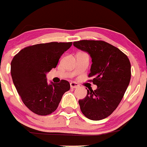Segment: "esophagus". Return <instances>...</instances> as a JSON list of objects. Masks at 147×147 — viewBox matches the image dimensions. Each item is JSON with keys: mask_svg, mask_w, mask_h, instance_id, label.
Instances as JSON below:
<instances>
[{"mask_svg": "<svg viewBox=\"0 0 147 147\" xmlns=\"http://www.w3.org/2000/svg\"><path fill=\"white\" fill-rule=\"evenodd\" d=\"M70 86L71 88H78V86H79V85L76 82H71Z\"/></svg>", "mask_w": 147, "mask_h": 147, "instance_id": "1", "label": "esophagus"}]
</instances>
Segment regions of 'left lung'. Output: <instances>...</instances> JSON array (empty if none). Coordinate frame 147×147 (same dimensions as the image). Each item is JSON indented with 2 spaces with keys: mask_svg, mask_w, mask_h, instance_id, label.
<instances>
[{
  "mask_svg": "<svg viewBox=\"0 0 147 147\" xmlns=\"http://www.w3.org/2000/svg\"><path fill=\"white\" fill-rule=\"evenodd\" d=\"M74 46L91 57L88 76L93 77L92 81L97 86L96 90H87L86 98L78 100L81 112L91 120L106 118L118 106L129 86V59L118 48L104 41L81 40L74 42Z\"/></svg>",
  "mask_w": 147,
  "mask_h": 147,
  "instance_id": "1",
  "label": "left lung"
}]
</instances>
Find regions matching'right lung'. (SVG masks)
<instances>
[{
    "label": "right lung",
    "instance_id": "add662e5",
    "mask_svg": "<svg viewBox=\"0 0 147 147\" xmlns=\"http://www.w3.org/2000/svg\"><path fill=\"white\" fill-rule=\"evenodd\" d=\"M72 42H49L28 47L13 57L11 76L18 94L25 105L35 114L47 115L58 107L70 84L47 83V74L56 68L61 56Z\"/></svg>",
    "mask_w": 147,
    "mask_h": 147
}]
</instances>
